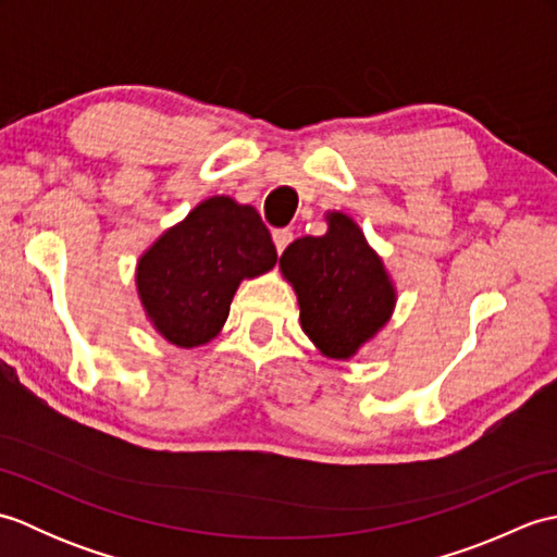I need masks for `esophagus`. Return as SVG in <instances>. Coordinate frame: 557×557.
Wrapping results in <instances>:
<instances>
[{
	"label": "esophagus",
	"instance_id": "34e87169",
	"mask_svg": "<svg viewBox=\"0 0 557 557\" xmlns=\"http://www.w3.org/2000/svg\"><path fill=\"white\" fill-rule=\"evenodd\" d=\"M292 239H294L292 230H275V232H272V242H275L277 253L285 251V248L292 244Z\"/></svg>",
	"mask_w": 557,
	"mask_h": 557
}]
</instances>
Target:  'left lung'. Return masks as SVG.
Returning a JSON list of instances; mask_svg holds the SVG:
<instances>
[{"instance_id":"1","label":"left lung","mask_w":557,"mask_h":557,"mask_svg":"<svg viewBox=\"0 0 557 557\" xmlns=\"http://www.w3.org/2000/svg\"><path fill=\"white\" fill-rule=\"evenodd\" d=\"M297 292L301 327L330 359H349L395 309L383 260L345 212H327L323 236H301L280 258Z\"/></svg>"}]
</instances>
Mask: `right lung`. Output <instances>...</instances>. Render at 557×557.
Segmentation results:
<instances>
[{
  "label": "right lung",
  "mask_w": 557,
  "mask_h": 557,
  "mask_svg": "<svg viewBox=\"0 0 557 557\" xmlns=\"http://www.w3.org/2000/svg\"><path fill=\"white\" fill-rule=\"evenodd\" d=\"M275 263V244L256 208L212 196L140 256L136 287L158 333L191 349L220 333L239 282Z\"/></svg>",
  "instance_id": "add662e5"
}]
</instances>
